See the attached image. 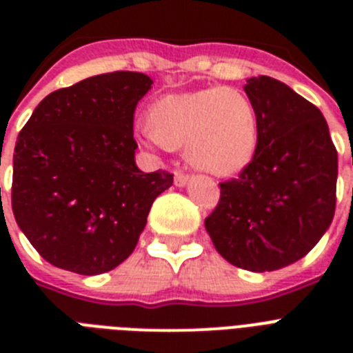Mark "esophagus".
Returning <instances> with one entry per match:
<instances>
[{
	"mask_svg": "<svg viewBox=\"0 0 353 353\" xmlns=\"http://www.w3.org/2000/svg\"><path fill=\"white\" fill-rule=\"evenodd\" d=\"M189 179H191V176H189V174H185V173H176L174 174V185L176 187H183V185H187V182H189Z\"/></svg>",
	"mask_w": 353,
	"mask_h": 353,
	"instance_id": "obj_1",
	"label": "esophagus"
}]
</instances>
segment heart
Masks as SVG:
<instances>
[{
	"label": "heart",
	"mask_w": 353,
	"mask_h": 353,
	"mask_svg": "<svg viewBox=\"0 0 353 353\" xmlns=\"http://www.w3.org/2000/svg\"><path fill=\"white\" fill-rule=\"evenodd\" d=\"M143 145L179 150L198 170L230 176L248 166L258 146V113L239 90L214 88L166 95L148 111Z\"/></svg>",
	"instance_id": "1"
}]
</instances>
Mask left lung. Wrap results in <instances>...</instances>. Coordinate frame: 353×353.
<instances>
[{"label": "left lung", "mask_w": 353, "mask_h": 353, "mask_svg": "<svg viewBox=\"0 0 353 353\" xmlns=\"http://www.w3.org/2000/svg\"><path fill=\"white\" fill-rule=\"evenodd\" d=\"M258 113L254 157L221 183L205 228L224 260L270 272L304 258L332 223L338 152L322 111L281 81L244 86Z\"/></svg>", "instance_id": "obj_1"}]
</instances>
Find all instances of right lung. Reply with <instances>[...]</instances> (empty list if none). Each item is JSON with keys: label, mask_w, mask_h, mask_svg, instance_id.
I'll use <instances>...</instances> for the list:
<instances>
[{"label": "right lung", "mask_w": 353, "mask_h": 353, "mask_svg": "<svg viewBox=\"0 0 353 353\" xmlns=\"http://www.w3.org/2000/svg\"><path fill=\"white\" fill-rule=\"evenodd\" d=\"M154 81L109 72L49 93L19 132L12 210L40 256L97 276L130 256L168 171L134 161V111Z\"/></svg>", "instance_id": "right-lung-1"}]
</instances>
